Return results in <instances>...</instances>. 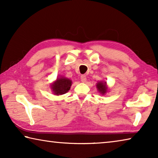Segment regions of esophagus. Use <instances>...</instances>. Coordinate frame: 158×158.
I'll return each instance as SVG.
<instances>
[{
	"label": "esophagus",
	"instance_id": "1",
	"mask_svg": "<svg viewBox=\"0 0 158 158\" xmlns=\"http://www.w3.org/2000/svg\"><path fill=\"white\" fill-rule=\"evenodd\" d=\"M81 81L83 83H85V81H86V77H85V75H81Z\"/></svg>",
	"mask_w": 158,
	"mask_h": 158
}]
</instances>
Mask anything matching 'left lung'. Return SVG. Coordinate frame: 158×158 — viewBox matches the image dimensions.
I'll use <instances>...</instances> for the list:
<instances>
[{
	"label": "left lung",
	"instance_id": "obj_1",
	"mask_svg": "<svg viewBox=\"0 0 158 158\" xmlns=\"http://www.w3.org/2000/svg\"><path fill=\"white\" fill-rule=\"evenodd\" d=\"M96 88H97L98 91L100 93V94L102 95H105L108 92V85H106V82L105 81H98L96 84Z\"/></svg>",
	"mask_w": 158,
	"mask_h": 158
}]
</instances>
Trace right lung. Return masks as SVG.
<instances>
[{"mask_svg": "<svg viewBox=\"0 0 158 158\" xmlns=\"http://www.w3.org/2000/svg\"><path fill=\"white\" fill-rule=\"evenodd\" d=\"M73 84L71 79L65 77L60 76L51 84V90L55 95L65 94L69 91Z\"/></svg>", "mask_w": 158, "mask_h": 158, "instance_id": "right-lung-1", "label": "right lung"}]
</instances>
